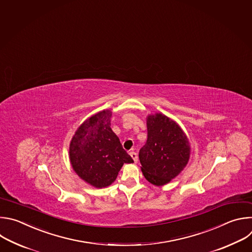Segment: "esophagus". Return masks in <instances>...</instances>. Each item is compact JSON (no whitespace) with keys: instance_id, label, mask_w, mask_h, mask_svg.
I'll return each instance as SVG.
<instances>
[{"instance_id":"34e87169","label":"esophagus","mask_w":252,"mask_h":252,"mask_svg":"<svg viewBox=\"0 0 252 252\" xmlns=\"http://www.w3.org/2000/svg\"><path fill=\"white\" fill-rule=\"evenodd\" d=\"M129 154H130V156L132 157V159L134 160V162L137 163V162H138V155H137V153L134 152V151H132V152H130Z\"/></svg>"}]
</instances>
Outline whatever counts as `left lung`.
Segmentation results:
<instances>
[{"mask_svg":"<svg viewBox=\"0 0 252 252\" xmlns=\"http://www.w3.org/2000/svg\"><path fill=\"white\" fill-rule=\"evenodd\" d=\"M147 130V142L139 152L141 169L147 181L163 186L186 167L189 144L181 127L163 114L148 116Z\"/></svg>","mask_w":252,"mask_h":252,"instance_id":"left-lung-1","label":"left lung"}]
</instances>
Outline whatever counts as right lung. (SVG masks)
Returning <instances> with one entry per match:
<instances>
[{"mask_svg":"<svg viewBox=\"0 0 252 252\" xmlns=\"http://www.w3.org/2000/svg\"><path fill=\"white\" fill-rule=\"evenodd\" d=\"M111 115L110 110H103L87 119L69 146L73 170L95 188L111 185L123 164L134 162L110 127Z\"/></svg>","mask_w":252,"mask_h":252,"instance_id":"right-lung-1","label":"right lung"}]
</instances>
